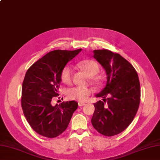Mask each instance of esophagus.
Listing matches in <instances>:
<instances>
[{
  "instance_id": "1",
  "label": "esophagus",
  "mask_w": 160,
  "mask_h": 160,
  "mask_svg": "<svg viewBox=\"0 0 160 160\" xmlns=\"http://www.w3.org/2000/svg\"><path fill=\"white\" fill-rule=\"evenodd\" d=\"M78 104H79V107H82V106H84V105L85 104V102H79Z\"/></svg>"
}]
</instances>
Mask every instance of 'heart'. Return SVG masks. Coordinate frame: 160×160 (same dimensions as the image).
Segmentation results:
<instances>
[{"label":"heart","instance_id":"1","mask_svg":"<svg viewBox=\"0 0 160 160\" xmlns=\"http://www.w3.org/2000/svg\"><path fill=\"white\" fill-rule=\"evenodd\" d=\"M80 67L82 68L88 75L90 77L95 76L99 72V65L93 60H84L79 62ZM72 68L71 66L67 65L62 69L61 72V80L65 84H70L72 82ZM93 82L98 83L99 81L93 79ZM93 92L92 89L89 88L75 87L68 92V96L69 98L72 100H77L79 101H85L88 96Z\"/></svg>","mask_w":160,"mask_h":160}]
</instances>
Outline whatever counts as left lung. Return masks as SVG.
Returning a JSON list of instances; mask_svg holds the SVG:
<instances>
[{"label":"left lung","instance_id":"1","mask_svg":"<svg viewBox=\"0 0 160 160\" xmlns=\"http://www.w3.org/2000/svg\"><path fill=\"white\" fill-rule=\"evenodd\" d=\"M93 53L106 71L107 83L96 94L103 101L93 104L92 123L101 134L115 136L129 126L138 111L141 101L138 76L133 66L119 53L107 49L94 50Z\"/></svg>","mask_w":160,"mask_h":160}]
</instances>
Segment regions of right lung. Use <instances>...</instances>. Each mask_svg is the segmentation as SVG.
<instances>
[{
  "mask_svg": "<svg viewBox=\"0 0 160 160\" xmlns=\"http://www.w3.org/2000/svg\"><path fill=\"white\" fill-rule=\"evenodd\" d=\"M81 51H52L27 71L22 83V108L27 122L38 134L47 138L60 135L77 108L78 103L74 100L54 107L51 102L59 95L62 69Z\"/></svg>",
  "mask_w": 160,
  "mask_h": 160,
  "instance_id": "obj_1",
  "label": "right lung"
}]
</instances>
